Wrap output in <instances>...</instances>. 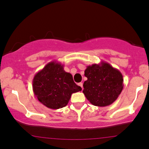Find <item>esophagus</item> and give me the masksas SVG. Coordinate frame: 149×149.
I'll return each mask as SVG.
<instances>
[{"label":"esophagus","mask_w":149,"mask_h":149,"mask_svg":"<svg viewBox=\"0 0 149 149\" xmlns=\"http://www.w3.org/2000/svg\"><path fill=\"white\" fill-rule=\"evenodd\" d=\"M83 83H78V85L81 87L82 89H83Z\"/></svg>","instance_id":"esophagus-1"}]
</instances>
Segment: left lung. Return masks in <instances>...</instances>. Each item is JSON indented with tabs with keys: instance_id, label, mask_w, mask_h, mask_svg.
Here are the masks:
<instances>
[{
	"instance_id": "obj_1",
	"label": "left lung",
	"mask_w": 149,
	"mask_h": 149,
	"mask_svg": "<svg viewBox=\"0 0 149 149\" xmlns=\"http://www.w3.org/2000/svg\"><path fill=\"white\" fill-rule=\"evenodd\" d=\"M83 92L87 100L97 107H107L117 100L123 89V78L119 70L109 63L87 66Z\"/></svg>"
}]
</instances>
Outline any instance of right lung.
<instances>
[{
    "mask_svg": "<svg viewBox=\"0 0 149 149\" xmlns=\"http://www.w3.org/2000/svg\"><path fill=\"white\" fill-rule=\"evenodd\" d=\"M72 75L64 70V65L51 61L36 73L33 79V91L38 100L46 107L58 109L66 107L71 95L81 91Z\"/></svg>",
    "mask_w": 149,
    "mask_h": 149,
    "instance_id": "add662e5",
    "label": "right lung"
}]
</instances>
